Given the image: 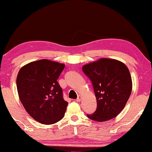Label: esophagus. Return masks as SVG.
Segmentation results:
<instances>
[{
    "label": "esophagus",
    "instance_id": "obj_1",
    "mask_svg": "<svg viewBox=\"0 0 152 152\" xmlns=\"http://www.w3.org/2000/svg\"><path fill=\"white\" fill-rule=\"evenodd\" d=\"M81 100H82V96H78L77 98V99H76L75 100H76L77 102H80Z\"/></svg>",
    "mask_w": 152,
    "mask_h": 152
}]
</instances>
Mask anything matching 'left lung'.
Returning a JSON list of instances; mask_svg holds the SVG:
<instances>
[{
    "label": "left lung",
    "instance_id": "left-lung-1",
    "mask_svg": "<svg viewBox=\"0 0 152 152\" xmlns=\"http://www.w3.org/2000/svg\"><path fill=\"white\" fill-rule=\"evenodd\" d=\"M82 70L91 81L97 108L88 118L106 121L117 117L125 107L132 91L129 68L116 59L101 58L86 64Z\"/></svg>",
    "mask_w": 152,
    "mask_h": 152
}]
</instances>
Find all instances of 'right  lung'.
<instances>
[{"mask_svg": "<svg viewBox=\"0 0 152 152\" xmlns=\"http://www.w3.org/2000/svg\"><path fill=\"white\" fill-rule=\"evenodd\" d=\"M64 64L41 59L25 65L17 77L19 99L28 115L41 124H53L64 117L68 102L57 80Z\"/></svg>", "mask_w": 152, "mask_h": 152, "instance_id": "right-lung-1", "label": "right lung"}]
</instances>
